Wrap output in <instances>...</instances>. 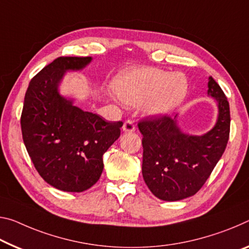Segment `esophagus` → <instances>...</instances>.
<instances>
[{
  "mask_svg": "<svg viewBox=\"0 0 249 249\" xmlns=\"http://www.w3.org/2000/svg\"><path fill=\"white\" fill-rule=\"evenodd\" d=\"M123 131L126 133H132L135 131V124H134V122L131 120L125 121L123 124Z\"/></svg>",
  "mask_w": 249,
  "mask_h": 249,
  "instance_id": "1",
  "label": "esophagus"
}]
</instances>
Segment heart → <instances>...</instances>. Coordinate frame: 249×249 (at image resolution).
I'll list each match as a JSON object with an SVG mask.
<instances>
[{
	"label": "heart",
	"mask_w": 249,
	"mask_h": 249,
	"mask_svg": "<svg viewBox=\"0 0 249 249\" xmlns=\"http://www.w3.org/2000/svg\"><path fill=\"white\" fill-rule=\"evenodd\" d=\"M113 89L126 105L142 104L146 114L161 116L171 113L187 94L188 83L180 73L169 74L154 68L131 69L113 81Z\"/></svg>",
	"instance_id": "obj_1"
}]
</instances>
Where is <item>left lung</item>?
I'll use <instances>...</instances> for the list:
<instances>
[{"label": "left lung", "instance_id": "8db88e82", "mask_svg": "<svg viewBox=\"0 0 249 249\" xmlns=\"http://www.w3.org/2000/svg\"><path fill=\"white\" fill-rule=\"evenodd\" d=\"M208 95L218 104V118L214 127L204 135L183 133L176 118L168 115L146 117L139 122L143 135L142 173L157 198L174 202L195 195L226 148L231 131L230 103L212 76Z\"/></svg>", "mask_w": 249, "mask_h": 249}]
</instances>
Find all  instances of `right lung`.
Listing matches in <instances>:
<instances>
[{
  "mask_svg": "<svg viewBox=\"0 0 249 249\" xmlns=\"http://www.w3.org/2000/svg\"><path fill=\"white\" fill-rule=\"evenodd\" d=\"M90 61L57 57L31 80L24 97L21 128L26 151L42 178L64 192H84L100 179L104 153L123 126L84 112L58 93L66 71L82 70Z\"/></svg>",
  "mask_w": 249,
  "mask_h": 249,
  "instance_id": "right-lung-1",
  "label": "right lung"
}]
</instances>
